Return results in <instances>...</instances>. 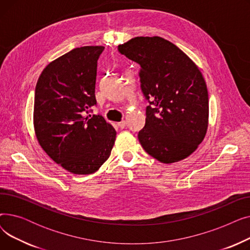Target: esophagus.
I'll return each instance as SVG.
<instances>
[{
    "instance_id": "esophagus-1",
    "label": "esophagus",
    "mask_w": 250,
    "mask_h": 250,
    "mask_svg": "<svg viewBox=\"0 0 250 250\" xmlns=\"http://www.w3.org/2000/svg\"><path fill=\"white\" fill-rule=\"evenodd\" d=\"M125 125H126V123H125V121H123V122H120V123H117V125H118V126H120L121 128H125Z\"/></svg>"
}]
</instances>
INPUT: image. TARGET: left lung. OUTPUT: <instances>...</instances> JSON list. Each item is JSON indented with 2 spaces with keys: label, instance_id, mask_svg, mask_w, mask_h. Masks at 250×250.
Here are the masks:
<instances>
[{
  "label": "left lung",
  "instance_id": "8db88e82",
  "mask_svg": "<svg viewBox=\"0 0 250 250\" xmlns=\"http://www.w3.org/2000/svg\"><path fill=\"white\" fill-rule=\"evenodd\" d=\"M141 65V87L150 105L138 138L161 163L188 158L204 141L208 126V95L195 62L160 36H137L117 46Z\"/></svg>",
  "mask_w": 250,
  "mask_h": 250
}]
</instances>
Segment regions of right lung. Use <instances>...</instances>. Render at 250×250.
Wrapping results in <instances>:
<instances>
[{
  "label": "right lung",
  "instance_id": "right-lung-1",
  "mask_svg": "<svg viewBox=\"0 0 250 250\" xmlns=\"http://www.w3.org/2000/svg\"><path fill=\"white\" fill-rule=\"evenodd\" d=\"M103 49H72L46 65L35 87L33 126L38 144L74 174L96 172L109 158L116 137L101 115L84 116L96 104L97 61Z\"/></svg>",
  "mask_w": 250,
  "mask_h": 250
}]
</instances>
